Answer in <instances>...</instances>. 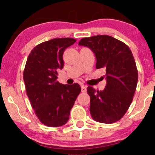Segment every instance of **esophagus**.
<instances>
[{
  "instance_id": "34e87169",
  "label": "esophagus",
  "mask_w": 155,
  "mask_h": 155,
  "mask_svg": "<svg viewBox=\"0 0 155 155\" xmlns=\"http://www.w3.org/2000/svg\"><path fill=\"white\" fill-rule=\"evenodd\" d=\"M87 89H86V87L84 86V85H81V91L83 93H85L86 92Z\"/></svg>"
}]
</instances>
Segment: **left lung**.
<instances>
[{
    "mask_svg": "<svg viewBox=\"0 0 155 155\" xmlns=\"http://www.w3.org/2000/svg\"><path fill=\"white\" fill-rule=\"evenodd\" d=\"M78 45L91 49L96 69L106 71L103 91L87 88L92 118L102 123L120 120L128 111L137 85L138 70L131 51L123 42L104 35L83 38Z\"/></svg>",
    "mask_w": 155,
    "mask_h": 155,
    "instance_id": "obj_1",
    "label": "left lung"
}]
</instances>
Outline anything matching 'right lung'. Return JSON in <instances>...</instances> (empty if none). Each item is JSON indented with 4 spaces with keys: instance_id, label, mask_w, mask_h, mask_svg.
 I'll list each match as a JSON object with an SVG mask.
<instances>
[{
    "instance_id": "add662e5",
    "label": "right lung",
    "mask_w": 155,
    "mask_h": 155,
    "mask_svg": "<svg viewBox=\"0 0 155 155\" xmlns=\"http://www.w3.org/2000/svg\"><path fill=\"white\" fill-rule=\"evenodd\" d=\"M76 39L54 38L31 51L23 72L26 92L39 120L48 127L66 124L70 110L81 91L78 83L63 85L57 72L63 68V54Z\"/></svg>"
}]
</instances>
